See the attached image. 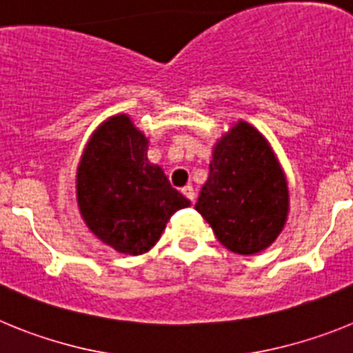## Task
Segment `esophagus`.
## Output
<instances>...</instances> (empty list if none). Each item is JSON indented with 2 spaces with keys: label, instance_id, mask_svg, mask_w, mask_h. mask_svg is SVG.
Here are the masks:
<instances>
[{
  "label": "esophagus",
  "instance_id": "1",
  "mask_svg": "<svg viewBox=\"0 0 353 353\" xmlns=\"http://www.w3.org/2000/svg\"><path fill=\"white\" fill-rule=\"evenodd\" d=\"M182 194L185 196L187 199H191V201H194V198H196V192H194V187L192 185H185L182 189Z\"/></svg>",
  "mask_w": 353,
  "mask_h": 353
}]
</instances>
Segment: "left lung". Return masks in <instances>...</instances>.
Here are the masks:
<instances>
[{"label":"left lung","instance_id":"obj_1","mask_svg":"<svg viewBox=\"0 0 353 353\" xmlns=\"http://www.w3.org/2000/svg\"><path fill=\"white\" fill-rule=\"evenodd\" d=\"M288 205L286 176L269 141L248 121H239L214 146L194 208L224 248L256 254L283 232Z\"/></svg>","mask_w":353,"mask_h":353}]
</instances>
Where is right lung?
<instances>
[{
    "label": "right lung",
    "instance_id": "1",
    "mask_svg": "<svg viewBox=\"0 0 353 353\" xmlns=\"http://www.w3.org/2000/svg\"><path fill=\"white\" fill-rule=\"evenodd\" d=\"M146 150L145 134L127 114H117L92 134L77 168V205L86 226L132 256L154 248L171 215L191 205Z\"/></svg>",
    "mask_w": 353,
    "mask_h": 353
}]
</instances>
